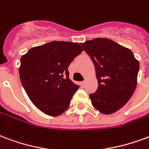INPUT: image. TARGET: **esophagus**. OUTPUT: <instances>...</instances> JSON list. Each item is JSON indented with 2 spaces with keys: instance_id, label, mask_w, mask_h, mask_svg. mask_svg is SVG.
<instances>
[{
  "instance_id": "34e87169",
  "label": "esophagus",
  "mask_w": 149,
  "mask_h": 149,
  "mask_svg": "<svg viewBox=\"0 0 149 149\" xmlns=\"http://www.w3.org/2000/svg\"><path fill=\"white\" fill-rule=\"evenodd\" d=\"M80 84H81V85L82 86H84V84H85V81H82Z\"/></svg>"
}]
</instances>
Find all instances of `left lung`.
<instances>
[{
    "label": "left lung",
    "mask_w": 149,
    "mask_h": 149,
    "mask_svg": "<svg viewBox=\"0 0 149 149\" xmlns=\"http://www.w3.org/2000/svg\"><path fill=\"white\" fill-rule=\"evenodd\" d=\"M81 46L94 63L98 80L96 91L89 95L91 104L101 114H113L133 95L139 61L130 49L109 38H94Z\"/></svg>",
    "instance_id": "8db88e82"
}]
</instances>
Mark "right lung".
I'll list each match as a JSON object with an SVG mask.
<instances>
[{
  "mask_svg": "<svg viewBox=\"0 0 149 149\" xmlns=\"http://www.w3.org/2000/svg\"><path fill=\"white\" fill-rule=\"evenodd\" d=\"M83 51L78 42L53 41L32 47L20 58L22 85L37 108L59 116L69 108L79 88L69 77L68 67Z\"/></svg>",
  "mask_w": 149,
  "mask_h": 149,
  "instance_id": "add662e5",
  "label": "right lung"
}]
</instances>
